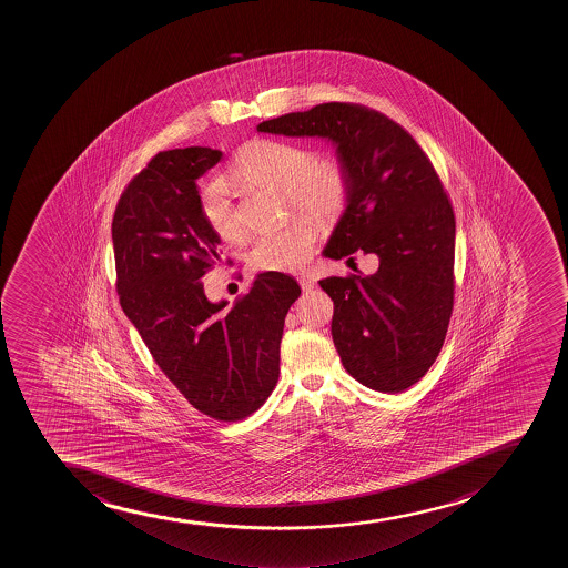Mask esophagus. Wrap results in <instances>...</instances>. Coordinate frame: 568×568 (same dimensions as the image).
Instances as JSON below:
<instances>
[{
    "mask_svg": "<svg viewBox=\"0 0 568 568\" xmlns=\"http://www.w3.org/2000/svg\"><path fill=\"white\" fill-rule=\"evenodd\" d=\"M298 283L300 287H302V291H311V288L315 287V280H313V275L310 274H302L298 275Z\"/></svg>",
    "mask_w": 568,
    "mask_h": 568,
    "instance_id": "esophagus-1",
    "label": "esophagus"
}]
</instances>
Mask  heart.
<instances>
[{"instance_id":"obj_1","label":"heart","mask_w":568,"mask_h":568,"mask_svg":"<svg viewBox=\"0 0 568 568\" xmlns=\"http://www.w3.org/2000/svg\"><path fill=\"white\" fill-rule=\"evenodd\" d=\"M231 175L239 181L283 190L294 209L329 222L345 211L351 173L337 156L313 159V152L288 141L257 140L244 146ZM200 212L212 233L236 240L242 233L227 182L212 179L201 187ZM316 227L307 217H294L274 231L258 234L250 247V263L266 272H293L310 261Z\"/></svg>"}]
</instances>
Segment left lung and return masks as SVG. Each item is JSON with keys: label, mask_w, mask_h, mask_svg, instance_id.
I'll return each mask as SVG.
<instances>
[{"label": "left lung", "mask_w": 568, "mask_h": 568, "mask_svg": "<svg viewBox=\"0 0 568 568\" xmlns=\"http://www.w3.org/2000/svg\"><path fill=\"white\" fill-rule=\"evenodd\" d=\"M258 132L324 138L351 173L346 209L324 257L375 253V274L326 277L343 367L375 392L403 393L427 375L455 298V214L416 140L384 113L328 102L263 121Z\"/></svg>", "instance_id": "obj_1"}]
</instances>
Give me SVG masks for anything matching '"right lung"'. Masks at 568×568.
<instances>
[{
	"label": "right lung",
	"mask_w": 568,
	"mask_h": 568,
	"mask_svg": "<svg viewBox=\"0 0 568 568\" xmlns=\"http://www.w3.org/2000/svg\"><path fill=\"white\" fill-rule=\"evenodd\" d=\"M211 146L159 152L113 214L119 302L154 362L193 408L217 422L252 416L280 378V343L300 285L264 272L231 307L201 277L222 263L200 212L197 179L222 160Z\"/></svg>",
	"instance_id": "obj_1"
}]
</instances>
